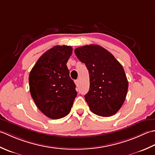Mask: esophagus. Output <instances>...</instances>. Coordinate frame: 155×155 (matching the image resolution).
Masks as SVG:
<instances>
[{"label":"esophagus","instance_id":"esophagus-1","mask_svg":"<svg viewBox=\"0 0 155 155\" xmlns=\"http://www.w3.org/2000/svg\"><path fill=\"white\" fill-rule=\"evenodd\" d=\"M74 82H75V85H76V86H78V85H79V80H75V81H74Z\"/></svg>","mask_w":155,"mask_h":155}]
</instances>
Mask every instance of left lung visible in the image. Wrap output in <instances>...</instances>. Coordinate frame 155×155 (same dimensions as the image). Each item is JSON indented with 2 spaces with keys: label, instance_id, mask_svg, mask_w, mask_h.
I'll return each instance as SVG.
<instances>
[{
  "label": "left lung",
  "instance_id": "1",
  "mask_svg": "<svg viewBox=\"0 0 155 155\" xmlns=\"http://www.w3.org/2000/svg\"><path fill=\"white\" fill-rule=\"evenodd\" d=\"M75 53L89 71L90 89L84 97L90 110L103 117L115 114L124 102L128 87L122 65L100 45L78 47Z\"/></svg>",
  "mask_w": 155,
  "mask_h": 155
}]
</instances>
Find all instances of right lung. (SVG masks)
I'll return each mask as SVG.
<instances>
[{
    "instance_id": "obj_1",
    "label": "right lung",
    "mask_w": 155,
    "mask_h": 155,
    "mask_svg": "<svg viewBox=\"0 0 155 155\" xmlns=\"http://www.w3.org/2000/svg\"><path fill=\"white\" fill-rule=\"evenodd\" d=\"M72 50L70 46H54L40 57L29 74L31 97L40 111L51 119L67 116L77 96L66 65Z\"/></svg>"
}]
</instances>
